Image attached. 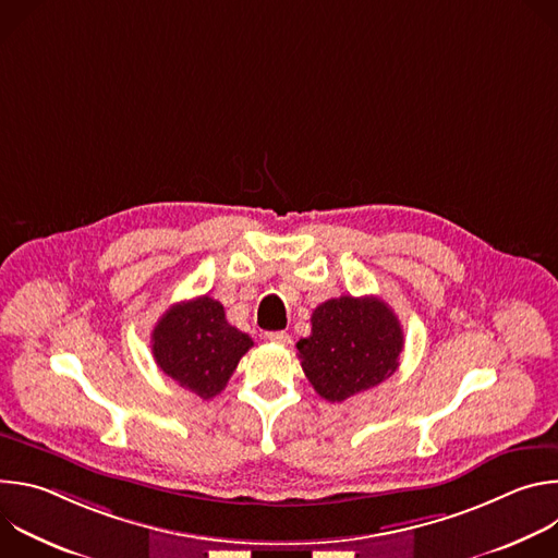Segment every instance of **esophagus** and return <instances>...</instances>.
<instances>
[{
  "mask_svg": "<svg viewBox=\"0 0 558 558\" xmlns=\"http://www.w3.org/2000/svg\"><path fill=\"white\" fill-rule=\"evenodd\" d=\"M267 340L284 347V344H289V342H291V336H289L287 331H269V333H267Z\"/></svg>",
  "mask_w": 558,
  "mask_h": 558,
  "instance_id": "34e87169",
  "label": "esophagus"
}]
</instances>
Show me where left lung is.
I'll return each instance as SVG.
<instances>
[{"instance_id": "1", "label": "left lung", "mask_w": 558, "mask_h": 558, "mask_svg": "<svg viewBox=\"0 0 558 558\" xmlns=\"http://www.w3.org/2000/svg\"><path fill=\"white\" fill-rule=\"evenodd\" d=\"M302 371L327 402H344L400 366L404 331L379 298H331L311 313V336L298 344Z\"/></svg>"}]
</instances>
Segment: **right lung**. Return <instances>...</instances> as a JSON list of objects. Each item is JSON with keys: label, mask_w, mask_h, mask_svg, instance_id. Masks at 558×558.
Returning a JSON list of instances; mask_svg holds the SVG:
<instances>
[{"label": "right lung", "mask_w": 558, "mask_h": 558, "mask_svg": "<svg viewBox=\"0 0 558 558\" xmlns=\"http://www.w3.org/2000/svg\"><path fill=\"white\" fill-rule=\"evenodd\" d=\"M254 340L231 327L218 300L201 295L172 304L151 331L156 366L183 388L211 400Z\"/></svg>", "instance_id": "right-lung-1"}]
</instances>
